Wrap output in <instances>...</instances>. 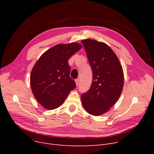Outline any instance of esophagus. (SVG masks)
Listing matches in <instances>:
<instances>
[{"label":"esophagus","mask_w":154,"mask_h":154,"mask_svg":"<svg viewBox=\"0 0 154 154\" xmlns=\"http://www.w3.org/2000/svg\"><path fill=\"white\" fill-rule=\"evenodd\" d=\"M75 84H76V85L77 86H78V85H79V79H75Z\"/></svg>","instance_id":"34e87169"}]
</instances>
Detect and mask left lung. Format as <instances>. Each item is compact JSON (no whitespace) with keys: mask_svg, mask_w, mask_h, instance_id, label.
<instances>
[{"mask_svg":"<svg viewBox=\"0 0 154 154\" xmlns=\"http://www.w3.org/2000/svg\"><path fill=\"white\" fill-rule=\"evenodd\" d=\"M92 70L90 89L81 96L82 106L92 116L110 110L119 99L124 86V73L116 54L106 44L93 39L81 41Z\"/></svg>","mask_w":154,"mask_h":154,"instance_id":"1","label":"left lung"}]
</instances>
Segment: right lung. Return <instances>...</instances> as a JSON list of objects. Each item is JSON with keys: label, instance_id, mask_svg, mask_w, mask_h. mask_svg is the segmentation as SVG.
I'll list each match as a JSON object with an SVG mask.
<instances>
[{"label": "right lung", "instance_id": "right-lung-1", "mask_svg": "<svg viewBox=\"0 0 154 154\" xmlns=\"http://www.w3.org/2000/svg\"><path fill=\"white\" fill-rule=\"evenodd\" d=\"M82 46L72 42L57 44L45 52L37 61L30 74L31 89L43 107H59L76 87L70 77L68 60Z\"/></svg>", "mask_w": 154, "mask_h": 154}]
</instances>
